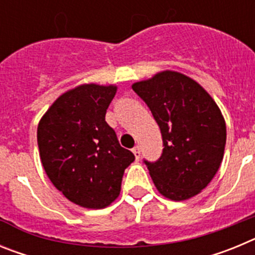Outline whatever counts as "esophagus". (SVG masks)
I'll return each mask as SVG.
<instances>
[{"mask_svg":"<svg viewBox=\"0 0 255 255\" xmlns=\"http://www.w3.org/2000/svg\"><path fill=\"white\" fill-rule=\"evenodd\" d=\"M132 153H134L135 158L136 159L140 158V147H139V145H135V147L132 148Z\"/></svg>","mask_w":255,"mask_h":255,"instance_id":"1","label":"esophagus"}]
</instances>
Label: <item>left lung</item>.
Instances as JSON below:
<instances>
[{"label": "left lung", "mask_w": 255, "mask_h": 255, "mask_svg": "<svg viewBox=\"0 0 255 255\" xmlns=\"http://www.w3.org/2000/svg\"><path fill=\"white\" fill-rule=\"evenodd\" d=\"M132 91L147 103L161 129V157L144 159L155 188L176 202L195 197L224 159L226 124L221 110L195 80L170 70L134 83Z\"/></svg>", "instance_id": "1"}]
</instances>
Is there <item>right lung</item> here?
I'll use <instances>...</instances> for the list:
<instances>
[{
	"instance_id": "right-lung-1",
	"label": "right lung",
	"mask_w": 255,
	"mask_h": 255,
	"mask_svg": "<svg viewBox=\"0 0 255 255\" xmlns=\"http://www.w3.org/2000/svg\"><path fill=\"white\" fill-rule=\"evenodd\" d=\"M116 85L83 84L60 96L38 124L37 140L47 176L70 202L106 208L121 190L135 157L106 123Z\"/></svg>"
}]
</instances>
